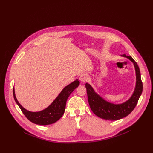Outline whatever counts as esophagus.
<instances>
[{
    "instance_id": "obj_1",
    "label": "esophagus",
    "mask_w": 153,
    "mask_h": 153,
    "mask_svg": "<svg viewBox=\"0 0 153 153\" xmlns=\"http://www.w3.org/2000/svg\"><path fill=\"white\" fill-rule=\"evenodd\" d=\"M79 79L81 83H84L87 81V79H88V76H87L86 74H82L80 76Z\"/></svg>"
}]
</instances>
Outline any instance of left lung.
Segmentation results:
<instances>
[{"mask_svg": "<svg viewBox=\"0 0 153 153\" xmlns=\"http://www.w3.org/2000/svg\"><path fill=\"white\" fill-rule=\"evenodd\" d=\"M121 56L127 58L133 62L136 71L135 88L132 95L126 101L119 104L109 102L99 95L91 85L88 83L85 84L91 110L95 115L105 120H117L129 115L136 107L143 90L140 72L137 63L131 56L125 54Z\"/></svg>", "mask_w": 153, "mask_h": 153, "instance_id": "8db88e82", "label": "left lung"}]
</instances>
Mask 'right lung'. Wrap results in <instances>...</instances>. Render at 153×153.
<instances>
[{
  "label": "right lung",
  "mask_w": 153,
  "mask_h": 153,
  "mask_svg": "<svg viewBox=\"0 0 153 153\" xmlns=\"http://www.w3.org/2000/svg\"><path fill=\"white\" fill-rule=\"evenodd\" d=\"M78 79L73 82L64 88L54 100V101L47 108L37 112L30 111L22 106L18 102L16 94L14 88H13L14 99L20 108L25 117L31 122L40 125H47L54 123L59 120L63 116L66 106L67 100L71 93L79 85Z\"/></svg>",
  "instance_id": "add662e5"
}]
</instances>
